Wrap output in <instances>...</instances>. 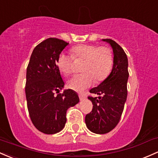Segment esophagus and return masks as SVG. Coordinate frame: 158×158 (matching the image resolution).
Here are the masks:
<instances>
[{
    "instance_id": "obj_1",
    "label": "esophagus",
    "mask_w": 158,
    "mask_h": 158,
    "mask_svg": "<svg viewBox=\"0 0 158 158\" xmlns=\"http://www.w3.org/2000/svg\"><path fill=\"white\" fill-rule=\"evenodd\" d=\"M79 99H80L81 100H84V99L85 98V95L83 94H79Z\"/></svg>"
}]
</instances>
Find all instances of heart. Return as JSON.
<instances>
[{"instance_id": "b5f03b06", "label": "heart", "mask_w": 158, "mask_h": 158, "mask_svg": "<svg viewBox=\"0 0 158 158\" xmlns=\"http://www.w3.org/2000/svg\"><path fill=\"white\" fill-rule=\"evenodd\" d=\"M72 55L60 53L57 60V65L60 72L69 75L72 72L73 59L83 60L82 73L76 74L67 82L68 87L73 90L82 91L90 87L94 80H103L109 73L113 63L112 53L106 46L82 44L71 49Z\"/></svg>"}]
</instances>
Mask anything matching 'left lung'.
<instances>
[{
    "instance_id": "8db88e82",
    "label": "left lung",
    "mask_w": 158,
    "mask_h": 158,
    "mask_svg": "<svg viewBox=\"0 0 158 158\" xmlns=\"http://www.w3.org/2000/svg\"><path fill=\"white\" fill-rule=\"evenodd\" d=\"M109 43L114 54L113 67L110 76L90 93L100 95L88 96L93 109L85 115L86 126L91 132L104 134L116 127L124 110L127 96L128 60L126 53L117 43L111 39H103Z\"/></svg>"
}]
</instances>
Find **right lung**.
<instances>
[{"instance_id":"obj_1","label":"right lung","mask_w":158,"mask_h":158,"mask_svg":"<svg viewBox=\"0 0 158 158\" xmlns=\"http://www.w3.org/2000/svg\"><path fill=\"white\" fill-rule=\"evenodd\" d=\"M68 44L58 38L45 40L33 50L27 67L28 113L34 127L46 134L60 132L67 121V110L79 101L77 94L71 89L55 94L64 85L57 60Z\"/></svg>"}]
</instances>
